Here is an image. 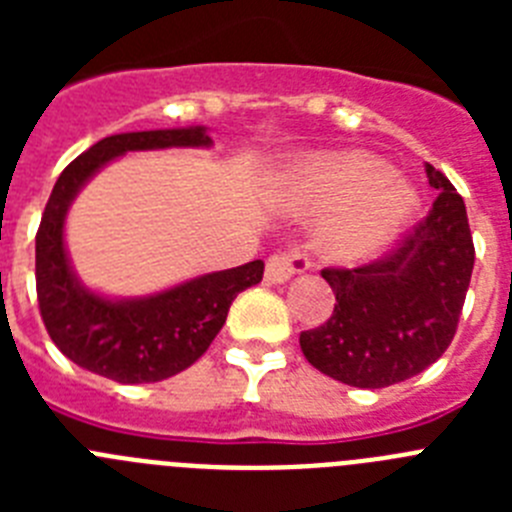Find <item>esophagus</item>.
<instances>
[{"label": "esophagus", "instance_id": "esophagus-1", "mask_svg": "<svg viewBox=\"0 0 512 512\" xmlns=\"http://www.w3.org/2000/svg\"><path fill=\"white\" fill-rule=\"evenodd\" d=\"M305 269H310V261H307L300 251L274 253V256H269V261H266V282L284 284Z\"/></svg>", "mask_w": 512, "mask_h": 512}]
</instances>
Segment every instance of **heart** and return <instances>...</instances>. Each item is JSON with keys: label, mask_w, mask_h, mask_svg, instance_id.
<instances>
[{"label": "heart", "mask_w": 512, "mask_h": 512, "mask_svg": "<svg viewBox=\"0 0 512 512\" xmlns=\"http://www.w3.org/2000/svg\"><path fill=\"white\" fill-rule=\"evenodd\" d=\"M284 189L300 212L342 207L320 230V251L338 264H356L390 246L418 210V192L366 151L305 158L289 171Z\"/></svg>", "instance_id": "heart-1"}]
</instances>
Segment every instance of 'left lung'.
<instances>
[{
  "instance_id": "1",
  "label": "left lung",
  "mask_w": 512,
  "mask_h": 512,
  "mask_svg": "<svg viewBox=\"0 0 512 512\" xmlns=\"http://www.w3.org/2000/svg\"><path fill=\"white\" fill-rule=\"evenodd\" d=\"M433 210L397 248L356 269H323L336 295L328 323L300 333L318 372L361 390L405 382L454 341L474 269L467 207L454 184L425 164Z\"/></svg>"
}]
</instances>
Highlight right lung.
<instances>
[{
  "label": "right lung",
  "mask_w": 512,
  "mask_h": 512,
  "mask_svg": "<svg viewBox=\"0 0 512 512\" xmlns=\"http://www.w3.org/2000/svg\"><path fill=\"white\" fill-rule=\"evenodd\" d=\"M207 128L140 130L102 138L58 176L35 235V287L45 330L66 359L120 384L161 382L205 354L238 292L259 284L264 261L202 274L146 297L115 300L87 289L71 269L63 225L81 187L128 151L210 148Z\"/></svg>",
  "instance_id": "1"
}]
</instances>
